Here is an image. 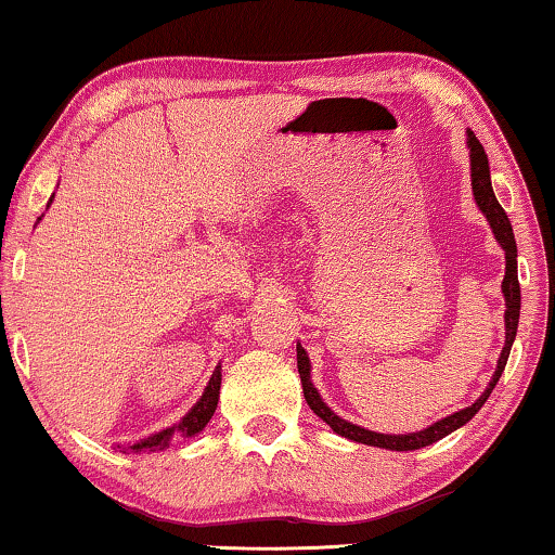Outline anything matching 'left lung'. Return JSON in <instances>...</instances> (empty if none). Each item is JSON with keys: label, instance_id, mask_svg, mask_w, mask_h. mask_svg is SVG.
Masks as SVG:
<instances>
[{"label": "left lung", "instance_id": "obj_1", "mask_svg": "<svg viewBox=\"0 0 555 555\" xmlns=\"http://www.w3.org/2000/svg\"><path fill=\"white\" fill-rule=\"evenodd\" d=\"M467 151H470V181H473V198L478 203V208L482 210V216L488 218L490 229H493V236L501 248L505 251V279H503V296H505V345L501 349V357H498V366L490 377L486 392H482L478 400H475L470 408H463L452 415L437 420L430 427L417 433H408V435H385V433H374L366 430V427H359L349 420L339 417L330 404L322 400L319 389L311 382V362L309 354L304 352V347L296 341V366H299V377H301V387H304V400L311 410H314L317 417H322L326 425L332 427L334 433L347 437L352 442H362V444H372V448H382V450H397V452H408V450H420L427 448L442 437H448L450 433H455L457 427H463L470 423V420L478 415V410L488 402L490 392H493L498 379L508 364V354L511 347L515 341V332H518V319H520V284H518V246H515V236H513V225L505 216V210L501 203H498L495 193H493V183H490V166H488V155L482 151L480 140L475 138L473 130H467Z\"/></svg>", "mask_w": 555, "mask_h": 555}]
</instances>
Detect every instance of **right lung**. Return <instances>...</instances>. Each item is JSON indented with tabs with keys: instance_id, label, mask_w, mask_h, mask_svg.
<instances>
[{
	"instance_id": "obj_1",
	"label": "right lung",
	"mask_w": 555,
	"mask_h": 555,
	"mask_svg": "<svg viewBox=\"0 0 555 555\" xmlns=\"http://www.w3.org/2000/svg\"><path fill=\"white\" fill-rule=\"evenodd\" d=\"M54 198V196H52ZM50 198V203H52ZM50 203H47V208H50ZM37 221H42V218H37ZM218 395H221V362L210 374L206 389H203V395L198 397V402L193 404V408L185 412L181 417V423L166 427V430L160 433H153L143 437V440L132 442V444H118V450H130V452H155V450H166L170 442L176 440V437H196L203 427L208 425V420L214 417V412L218 408Z\"/></svg>"
}]
</instances>
